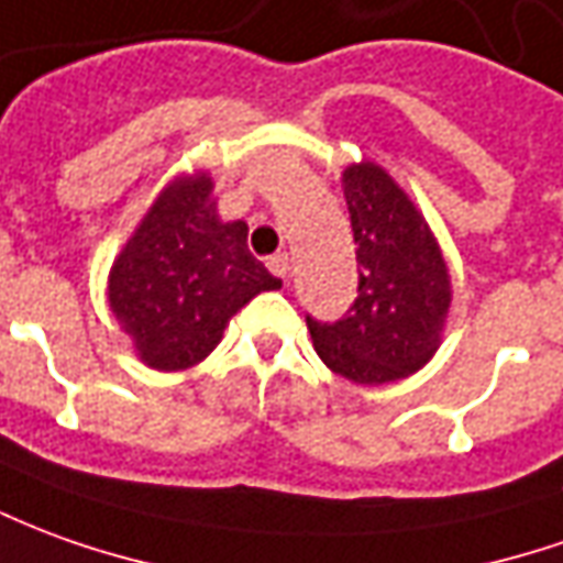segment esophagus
<instances>
[{"label": "esophagus", "mask_w": 563, "mask_h": 563, "mask_svg": "<svg viewBox=\"0 0 563 563\" xmlns=\"http://www.w3.org/2000/svg\"><path fill=\"white\" fill-rule=\"evenodd\" d=\"M266 269H269V273H273L275 278H282V282H285V278H288V275H290L288 254H273V257L266 260Z\"/></svg>", "instance_id": "obj_1"}]
</instances>
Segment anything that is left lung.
<instances>
[{"instance_id": "8db88e82", "label": "left lung", "mask_w": 563, "mask_h": 563, "mask_svg": "<svg viewBox=\"0 0 563 563\" xmlns=\"http://www.w3.org/2000/svg\"><path fill=\"white\" fill-rule=\"evenodd\" d=\"M343 196L352 220L358 294L346 316H306L319 358L333 374L379 386L432 358L451 306V275L405 189L379 165H349Z\"/></svg>"}]
</instances>
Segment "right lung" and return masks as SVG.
Returning a JSON list of instances; mask_svg holds the SVG:
<instances>
[{
  "label": "right lung",
  "instance_id": "right-lung-1",
  "mask_svg": "<svg viewBox=\"0 0 563 563\" xmlns=\"http://www.w3.org/2000/svg\"><path fill=\"white\" fill-rule=\"evenodd\" d=\"M211 189L205 174L170 184L112 263L110 309L156 371L199 364L247 300L282 288L242 220L220 223Z\"/></svg>",
  "mask_w": 563,
  "mask_h": 563
}]
</instances>
